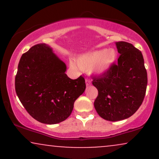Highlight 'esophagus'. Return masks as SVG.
Here are the masks:
<instances>
[{
    "label": "esophagus",
    "instance_id": "obj_1",
    "mask_svg": "<svg viewBox=\"0 0 159 159\" xmlns=\"http://www.w3.org/2000/svg\"><path fill=\"white\" fill-rule=\"evenodd\" d=\"M86 85H87V87L90 85V81H89V80H86Z\"/></svg>",
    "mask_w": 159,
    "mask_h": 159
}]
</instances>
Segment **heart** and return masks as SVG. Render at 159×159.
I'll return each mask as SVG.
<instances>
[{
	"instance_id": "obj_1",
	"label": "heart",
	"mask_w": 159,
	"mask_h": 159,
	"mask_svg": "<svg viewBox=\"0 0 159 159\" xmlns=\"http://www.w3.org/2000/svg\"><path fill=\"white\" fill-rule=\"evenodd\" d=\"M116 59V52L113 48H107L82 54L76 60V63L80 69L87 71L90 75L98 76L109 72Z\"/></svg>"
}]
</instances>
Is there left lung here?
<instances>
[{"label": "left lung", "instance_id": "left-lung-1", "mask_svg": "<svg viewBox=\"0 0 159 159\" xmlns=\"http://www.w3.org/2000/svg\"><path fill=\"white\" fill-rule=\"evenodd\" d=\"M120 56L109 72L94 78L98 96L94 107L108 121L130 117L141 105L147 85V73L141 52L126 42L115 43Z\"/></svg>", "mask_w": 159, "mask_h": 159}]
</instances>
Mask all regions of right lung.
Masks as SVG:
<instances>
[{
	"label": "right lung",
	"mask_w": 159,
	"mask_h": 159,
	"mask_svg": "<svg viewBox=\"0 0 159 159\" xmlns=\"http://www.w3.org/2000/svg\"><path fill=\"white\" fill-rule=\"evenodd\" d=\"M66 71V63L45 43L31 47L20 59L16 94L29 114L40 123L52 125L64 121L84 92V78L72 80Z\"/></svg>",
	"instance_id": "right-lung-1"
}]
</instances>
